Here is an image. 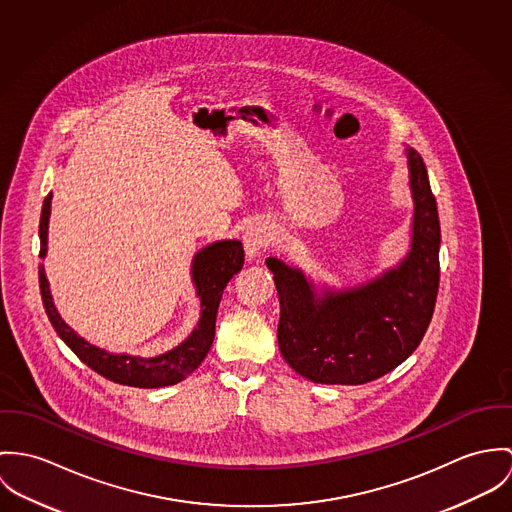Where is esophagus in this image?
Wrapping results in <instances>:
<instances>
[{
    "instance_id": "1",
    "label": "esophagus",
    "mask_w": 512,
    "mask_h": 512,
    "mask_svg": "<svg viewBox=\"0 0 512 512\" xmlns=\"http://www.w3.org/2000/svg\"><path fill=\"white\" fill-rule=\"evenodd\" d=\"M271 241H273V233L265 224H253L243 233V245L249 257H257L263 249L271 245Z\"/></svg>"
}]
</instances>
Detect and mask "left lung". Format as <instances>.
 <instances>
[{
  "label": "left lung",
  "instance_id": "left-lung-1",
  "mask_svg": "<svg viewBox=\"0 0 512 512\" xmlns=\"http://www.w3.org/2000/svg\"><path fill=\"white\" fill-rule=\"evenodd\" d=\"M414 198L412 249L367 286L318 298L300 271L267 259L281 300L279 347L302 377L363 385L400 365L424 338L440 286V220L422 157L408 151Z\"/></svg>",
  "mask_w": 512,
  "mask_h": 512
}]
</instances>
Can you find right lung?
I'll list each match as a JSON object with an SVG mask.
<instances>
[{
	"mask_svg": "<svg viewBox=\"0 0 512 512\" xmlns=\"http://www.w3.org/2000/svg\"><path fill=\"white\" fill-rule=\"evenodd\" d=\"M51 194L43 202L39 235H41V251L39 257L47 253V228H49V212H51ZM245 251L241 241H218L202 249L192 267L194 283L198 288V296L202 300V318L192 336L165 355L143 359L131 355H112L104 349H98L82 340L70 330L64 320L58 316L57 308L51 298L49 283L45 277L43 265L39 267V286L45 312L55 328L60 340L64 341L80 361H84L90 369L100 373L102 377L129 387L139 389H157L165 385H174L186 379L208 355L212 341L216 336V316L220 308V300L229 279L241 271Z\"/></svg>",
	"mask_w": 512,
	"mask_h": 512,
	"instance_id": "right-lung-1",
	"label": "right lung"
}]
</instances>
